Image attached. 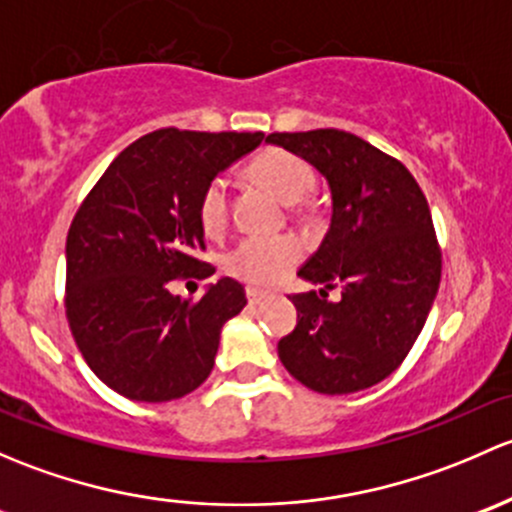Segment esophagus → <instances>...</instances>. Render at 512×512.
<instances>
[{
	"mask_svg": "<svg viewBox=\"0 0 512 512\" xmlns=\"http://www.w3.org/2000/svg\"><path fill=\"white\" fill-rule=\"evenodd\" d=\"M246 298H249L251 305H258L261 300L268 298L266 291H258V288H246Z\"/></svg>",
	"mask_w": 512,
	"mask_h": 512,
	"instance_id": "esophagus-1",
	"label": "esophagus"
}]
</instances>
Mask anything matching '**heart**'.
I'll list each match as a JSON object with an SVG mask.
<instances>
[{"instance_id": "heart-1", "label": "heart", "mask_w": 512, "mask_h": 512, "mask_svg": "<svg viewBox=\"0 0 512 512\" xmlns=\"http://www.w3.org/2000/svg\"><path fill=\"white\" fill-rule=\"evenodd\" d=\"M249 175L266 184L283 202H303L315 184L308 162L293 152L271 147L251 160ZM197 219L204 234L217 236L229 221V182L224 177L209 179L199 194ZM303 258V244L295 236H249L224 256V271L251 286H273L286 278Z\"/></svg>"}]
</instances>
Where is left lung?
<instances>
[{"label": "left lung", "mask_w": 512, "mask_h": 512, "mask_svg": "<svg viewBox=\"0 0 512 512\" xmlns=\"http://www.w3.org/2000/svg\"><path fill=\"white\" fill-rule=\"evenodd\" d=\"M266 142L310 162L333 197L328 234L298 271L323 288L291 295L298 323L278 357L313 392H360L402 365L439 291L429 204L397 157L345 130L271 133ZM335 287L341 300L328 301Z\"/></svg>", "instance_id": "obj_1"}]
</instances>
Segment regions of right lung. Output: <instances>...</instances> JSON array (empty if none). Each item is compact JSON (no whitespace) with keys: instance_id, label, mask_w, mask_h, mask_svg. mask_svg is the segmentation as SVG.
Returning a JSON list of instances; mask_svg holds the SVG:
<instances>
[{"instance_id":"right-lung-1","label":"right lung","mask_w":512,"mask_h":512,"mask_svg":"<svg viewBox=\"0 0 512 512\" xmlns=\"http://www.w3.org/2000/svg\"><path fill=\"white\" fill-rule=\"evenodd\" d=\"M263 133L162 128L125 147L71 221L66 318L96 377L135 402H172L214 367L221 328L246 305L244 286L221 278L199 300L167 291L175 278L214 268L197 219L199 194L261 145Z\"/></svg>"}]
</instances>
